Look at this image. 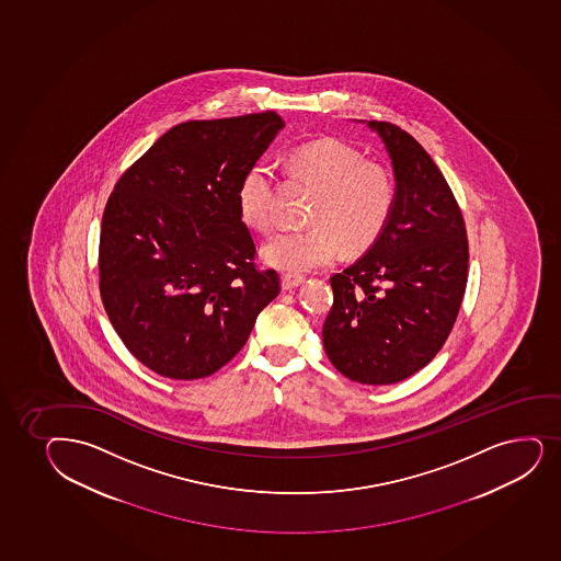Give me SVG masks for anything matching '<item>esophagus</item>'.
<instances>
[{
    "label": "esophagus",
    "mask_w": 561,
    "mask_h": 561,
    "mask_svg": "<svg viewBox=\"0 0 561 561\" xmlns=\"http://www.w3.org/2000/svg\"><path fill=\"white\" fill-rule=\"evenodd\" d=\"M280 280H283V290H294L299 284L304 283V277L291 275V273H284Z\"/></svg>",
    "instance_id": "esophagus-1"
}]
</instances>
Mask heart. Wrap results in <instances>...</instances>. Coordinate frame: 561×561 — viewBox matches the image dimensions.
<instances>
[{"label":"heart","instance_id":"b5f03b06","mask_svg":"<svg viewBox=\"0 0 561 561\" xmlns=\"http://www.w3.org/2000/svg\"><path fill=\"white\" fill-rule=\"evenodd\" d=\"M288 167L316 188L312 226L275 233L262 247L265 264L301 275L333 262L342 245L359 252L380 239L397 202L393 175L381 162L363 159L341 138H320L294 149ZM273 167L252 162L238 185L239 215L252 230L267 232L273 226Z\"/></svg>","mask_w":561,"mask_h":561}]
</instances>
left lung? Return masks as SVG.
I'll return each mask as SVG.
<instances>
[{"mask_svg":"<svg viewBox=\"0 0 561 561\" xmlns=\"http://www.w3.org/2000/svg\"><path fill=\"white\" fill-rule=\"evenodd\" d=\"M391 157L393 215L365 256L329 278L323 348L339 373L368 386L407 380L451 333L468 283V238L451 187L423 146L368 122Z\"/></svg>","mask_w":561,"mask_h":561,"instance_id":"obj_1","label":"left lung"}]
</instances>
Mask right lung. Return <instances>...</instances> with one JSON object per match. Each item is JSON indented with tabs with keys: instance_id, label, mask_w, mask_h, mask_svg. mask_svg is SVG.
Masks as SVG:
<instances>
[{
	"instance_id": "obj_1",
	"label": "right lung",
	"mask_w": 561,
	"mask_h": 561,
	"mask_svg": "<svg viewBox=\"0 0 561 561\" xmlns=\"http://www.w3.org/2000/svg\"><path fill=\"white\" fill-rule=\"evenodd\" d=\"M277 112L180 123L110 194L99 241L104 310L130 354L172 380L217 373L280 291L257 270L238 185L283 129Z\"/></svg>"
}]
</instances>
